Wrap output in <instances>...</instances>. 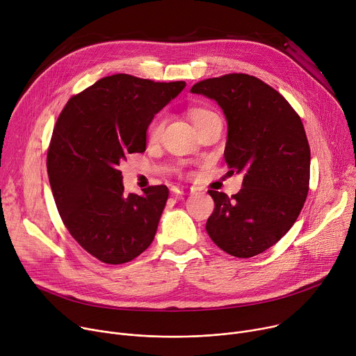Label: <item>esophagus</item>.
<instances>
[{
  "label": "esophagus",
  "instance_id": "1",
  "mask_svg": "<svg viewBox=\"0 0 356 356\" xmlns=\"http://www.w3.org/2000/svg\"><path fill=\"white\" fill-rule=\"evenodd\" d=\"M173 191L176 193V195H191V193H193V190L186 187V186H175Z\"/></svg>",
  "mask_w": 356,
  "mask_h": 356
}]
</instances>
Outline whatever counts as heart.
Returning a JSON list of instances; mask_svg holds the SVG:
<instances>
[{
	"instance_id": "1",
	"label": "heart",
	"mask_w": 356,
	"mask_h": 356,
	"mask_svg": "<svg viewBox=\"0 0 356 356\" xmlns=\"http://www.w3.org/2000/svg\"><path fill=\"white\" fill-rule=\"evenodd\" d=\"M211 115H214L211 111L209 109H203V108H195L190 111V116H191V120L193 123H195L196 126L200 124L203 120H206L207 118H210ZM163 124H165V116L163 115H159L157 118L153 119V122L150 123L149 126V131H147V138L149 140L154 142L159 139L160 134H161V129H163Z\"/></svg>"
}]
</instances>
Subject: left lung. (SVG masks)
<instances>
[{"mask_svg": "<svg viewBox=\"0 0 356 356\" xmlns=\"http://www.w3.org/2000/svg\"><path fill=\"white\" fill-rule=\"evenodd\" d=\"M190 92L221 108L225 163L229 173H243L232 197L209 190L214 211L206 230L233 257L261 254L293 227L308 195L311 152L301 118L275 89L245 74L200 81Z\"/></svg>", "mask_w": 356, "mask_h": 356, "instance_id": "obj_1", "label": "left lung"}]
</instances>
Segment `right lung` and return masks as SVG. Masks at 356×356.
I'll return each mask as SVG.
<instances>
[{
    "mask_svg": "<svg viewBox=\"0 0 356 356\" xmlns=\"http://www.w3.org/2000/svg\"><path fill=\"white\" fill-rule=\"evenodd\" d=\"M186 82L116 74L72 96L54 127L47 156L52 195L71 236L106 264H123L153 241L169 197L166 186L126 195L119 165L146 150L154 115Z\"/></svg>",
    "mask_w": 356,
    "mask_h": 356,
    "instance_id": "obj_1",
    "label": "right lung"
}]
</instances>
